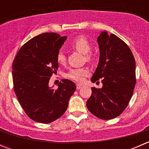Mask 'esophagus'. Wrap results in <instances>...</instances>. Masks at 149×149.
I'll return each instance as SVG.
<instances>
[{
  "instance_id": "obj_1",
  "label": "esophagus",
  "mask_w": 149,
  "mask_h": 149,
  "mask_svg": "<svg viewBox=\"0 0 149 149\" xmlns=\"http://www.w3.org/2000/svg\"><path fill=\"white\" fill-rule=\"evenodd\" d=\"M82 88L81 84H76V88H77V89H80V88Z\"/></svg>"
}]
</instances>
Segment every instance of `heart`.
<instances>
[{"instance_id": "b5f03b06", "label": "heart", "mask_w": 149, "mask_h": 149, "mask_svg": "<svg viewBox=\"0 0 149 149\" xmlns=\"http://www.w3.org/2000/svg\"><path fill=\"white\" fill-rule=\"evenodd\" d=\"M70 47L76 49L81 53L85 55L86 59L88 61L94 60L92 54L88 53L91 49V45L88 39L84 36H78L70 42ZM57 61L61 65H63L66 61V58L63 51H59L57 54ZM90 71L87 68H72L68 72L66 77L69 79L77 82L84 81L86 77L89 76Z\"/></svg>"}]
</instances>
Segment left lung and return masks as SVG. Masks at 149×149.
Returning <instances> with one entry per match:
<instances>
[{"instance_id":"left-lung-1","label":"left lung","mask_w":149,"mask_h":149,"mask_svg":"<svg viewBox=\"0 0 149 149\" xmlns=\"http://www.w3.org/2000/svg\"><path fill=\"white\" fill-rule=\"evenodd\" d=\"M100 62L91 77L93 83L102 81V88L92 87L87 100L88 110L97 118L111 120L125 109L136 86V61L124 41L114 34L102 31L97 38ZM99 82V81H98Z\"/></svg>"}]
</instances>
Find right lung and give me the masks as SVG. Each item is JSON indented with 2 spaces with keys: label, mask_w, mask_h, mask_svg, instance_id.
Listing matches in <instances>:
<instances>
[{
  "label": "right lung",
  "mask_w": 149,
  "mask_h": 149,
  "mask_svg": "<svg viewBox=\"0 0 149 149\" xmlns=\"http://www.w3.org/2000/svg\"><path fill=\"white\" fill-rule=\"evenodd\" d=\"M66 37L43 33L25 43L13 63V90L29 118L38 123H52L61 118L76 90V84L62 79L58 88L49 87V80L57 73V54Z\"/></svg>",
  "instance_id": "1"
}]
</instances>
